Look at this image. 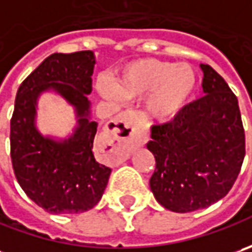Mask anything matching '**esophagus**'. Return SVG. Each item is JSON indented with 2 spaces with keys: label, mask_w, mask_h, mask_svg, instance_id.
Segmentation results:
<instances>
[{
  "label": "esophagus",
  "mask_w": 252,
  "mask_h": 252,
  "mask_svg": "<svg viewBox=\"0 0 252 252\" xmlns=\"http://www.w3.org/2000/svg\"><path fill=\"white\" fill-rule=\"evenodd\" d=\"M140 125V118L137 113L127 111L123 112L121 116L112 125L111 136L121 144V156L126 157L129 154L130 146L136 143V129Z\"/></svg>",
  "instance_id": "1"
}]
</instances>
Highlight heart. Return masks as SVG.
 <instances>
[{
	"label": "heart",
	"instance_id": "obj_1",
	"mask_svg": "<svg viewBox=\"0 0 252 252\" xmlns=\"http://www.w3.org/2000/svg\"><path fill=\"white\" fill-rule=\"evenodd\" d=\"M198 85L195 70L187 63L144 59L127 64L115 84L101 83L98 91L105 99H137L147 94L146 109L161 122L174 119L188 105Z\"/></svg>",
	"mask_w": 252,
	"mask_h": 252
}]
</instances>
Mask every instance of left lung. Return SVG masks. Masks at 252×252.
<instances>
[{
	"mask_svg": "<svg viewBox=\"0 0 252 252\" xmlns=\"http://www.w3.org/2000/svg\"><path fill=\"white\" fill-rule=\"evenodd\" d=\"M200 68L205 96L187 105L174 121L153 126L147 143L156 158L151 192L161 206L177 213L224 198L246 156L237 96L210 65Z\"/></svg>",
	"mask_w": 252,
	"mask_h": 252,
	"instance_id": "8db88e82",
	"label": "left lung"
}]
</instances>
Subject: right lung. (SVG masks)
I'll use <instances>...</instances> for the list:
<instances>
[{
	"label": "right lung",
	"instance_id": "1",
	"mask_svg": "<svg viewBox=\"0 0 252 252\" xmlns=\"http://www.w3.org/2000/svg\"><path fill=\"white\" fill-rule=\"evenodd\" d=\"M95 54L54 53L19 85L11 119V160L25 193L49 213H81L101 200L111 168L94 157L98 123L92 119ZM54 93L73 108L76 125L65 138L37 127L38 99Z\"/></svg>",
	"mask_w": 252,
	"mask_h": 252
}]
</instances>
